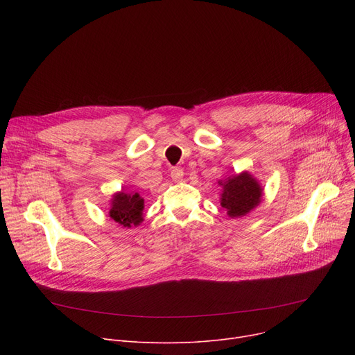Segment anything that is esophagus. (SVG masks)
<instances>
[{"label": "esophagus", "instance_id": "obj_1", "mask_svg": "<svg viewBox=\"0 0 355 355\" xmlns=\"http://www.w3.org/2000/svg\"><path fill=\"white\" fill-rule=\"evenodd\" d=\"M182 177H184V171L181 170V168L174 166L173 170H171V178H173L174 181H180V180H182Z\"/></svg>", "mask_w": 355, "mask_h": 355}]
</instances>
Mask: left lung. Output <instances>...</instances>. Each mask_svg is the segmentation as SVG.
I'll use <instances>...</instances> for the list:
<instances>
[{
  "label": "left lung",
  "mask_w": 355,
  "mask_h": 355,
  "mask_svg": "<svg viewBox=\"0 0 355 355\" xmlns=\"http://www.w3.org/2000/svg\"><path fill=\"white\" fill-rule=\"evenodd\" d=\"M223 185L221 206L227 210L232 217H240L248 214L260 202L262 189L250 174L241 173L229 178Z\"/></svg>",
  "instance_id": "1"
}]
</instances>
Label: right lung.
<instances>
[{
    "label": "right lung",
    "instance_id": "add662e5",
    "mask_svg": "<svg viewBox=\"0 0 355 355\" xmlns=\"http://www.w3.org/2000/svg\"><path fill=\"white\" fill-rule=\"evenodd\" d=\"M142 210H144V198L139 197L138 193L126 194L119 193L112 198V209L109 211L110 218H114L123 227L137 226L142 221Z\"/></svg>",
    "mask_w": 355,
    "mask_h": 355
}]
</instances>
